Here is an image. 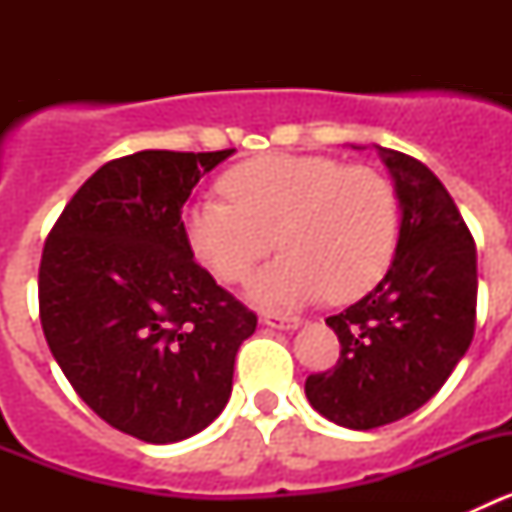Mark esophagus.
<instances>
[{"instance_id":"obj_1","label":"esophagus","mask_w":512,"mask_h":512,"mask_svg":"<svg viewBox=\"0 0 512 512\" xmlns=\"http://www.w3.org/2000/svg\"><path fill=\"white\" fill-rule=\"evenodd\" d=\"M261 323L269 325V328L292 330L300 325V318H295V315H279V312H264V315H261Z\"/></svg>"}]
</instances>
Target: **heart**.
<instances>
[{"label":"heart","mask_w":512,"mask_h":512,"mask_svg":"<svg viewBox=\"0 0 512 512\" xmlns=\"http://www.w3.org/2000/svg\"><path fill=\"white\" fill-rule=\"evenodd\" d=\"M223 194L184 212L194 256L220 282H246L274 248L284 256L256 279L266 305L325 295L348 302L387 274L400 241V202L387 176L328 156L266 153L233 166Z\"/></svg>","instance_id":"heart-1"}]
</instances>
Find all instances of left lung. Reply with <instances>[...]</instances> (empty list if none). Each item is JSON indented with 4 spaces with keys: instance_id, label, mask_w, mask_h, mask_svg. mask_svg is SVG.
Listing matches in <instances>:
<instances>
[{
    "instance_id": "8db88e82",
    "label": "left lung",
    "mask_w": 512,
    "mask_h": 512,
    "mask_svg": "<svg viewBox=\"0 0 512 512\" xmlns=\"http://www.w3.org/2000/svg\"><path fill=\"white\" fill-rule=\"evenodd\" d=\"M379 153L402 205L395 261L369 295L325 318L341 356L305 382L312 408L354 431L395 423L431 400L477 323V246L459 207L418 158Z\"/></svg>"
}]
</instances>
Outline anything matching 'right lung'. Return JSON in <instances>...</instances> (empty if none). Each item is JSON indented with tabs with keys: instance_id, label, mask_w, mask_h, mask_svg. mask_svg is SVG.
Masks as SVG:
<instances>
[{
	"instance_id": "add662e5",
	"label": "right lung",
	"mask_w": 512,
	"mask_h": 512,
	"mask_svg": "<svg viewBox=\"0 0 512 512\" xmlns=\"http://www.w3.org/2000/svg\"><path fill=\"white\" fill-rule=\"evenodd\" d=\"M233 153L138 151L107 161L43 246L45 341L76 395L146 443L200 433L223 413L256 312L194 261L182 207Z\"/></svg>"
}]
</instances>
